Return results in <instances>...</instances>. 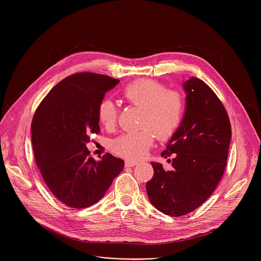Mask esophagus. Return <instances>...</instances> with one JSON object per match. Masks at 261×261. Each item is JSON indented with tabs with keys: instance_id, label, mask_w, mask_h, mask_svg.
Returning <instances> with one entry per match:
<instances>
[{
	"instance_id": "1",
	"label": "esophagus",
	"mask_w": 261,
	"mask_h": 261,
	"mask_svg": "<svg viewBox=\"0 0 261 261\" xmlns=\"http://www.w3.org/2000/svg\"><path fill=\"white\" fill-rule=\"evenodd\" d=\"M138 163L137 162H135V161H130V160H127L126 162H125V166L126 167H133V166H135V165H137Z\"/></svg>"
}]
</instances>
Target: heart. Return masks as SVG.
Here are the masks:
<instances>
[{"label":"heart","instance_id":"b5f03b06","mask_svg":"<svg viewBox=\"0 0 261 261\" xmlns=\"http://www.w3.org/2000/svg\"><path fill=\"white\" fill-rule=\"evenodd\" d=\"M128 102L140 109L142 115L140 131L122 134L113 141L114 152L126 159H141L155 139H168L180 126L184 114L181 95L173 90H166L162 84L142 80L129 85L124 90ZM119 111L114 101L103 100L98 109L100 123L107 129L114 128L118 121Z\"/></svg>","mask_w":261,"mask_h":261}]
</instances>
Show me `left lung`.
Masks as SVG:
<instances>
[{"label":"left lung","instance_id":"8db88e82","mask_svg":"<svg viewBox=\"0 0 261 261\" xmlns=\"http://www.w3.org/2000/svg\"><path fill=\"white\" fill-rule=\"evenodd\" d=\"M182 88L184 117L161 153L164 158L173 156V168L164 170L151 162L154 175L145 186L151 203L172 217L191 213L212 195L224 173L231 139L228 115L213 90L196 77Z\"/></svg>","mask_w":261,"mask_h":261}]
</instances>
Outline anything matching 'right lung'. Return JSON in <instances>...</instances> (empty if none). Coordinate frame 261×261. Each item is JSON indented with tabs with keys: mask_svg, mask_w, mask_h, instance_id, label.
Here are the masks:
<instances>
[{
	"mask_svg": "<svg viewBox=\"0 0 261 261\" xmlns=\"http://www.w3.org/2000/svg\"><path fill=\"white\" fill-rule=\"evenodd\" d=\"M119 83L102 74H73L50 90L34 115L37 166L51 193L70 207L98 202L124 168V160L109 153L96 161L87 147L90 134L100 131L99 105Z\"/></svg>",
	"mask_w": 261,
	"mask_h": 261,
	"instance_id": "add662e5",
	"label": "right lung"
}]
</instances>
